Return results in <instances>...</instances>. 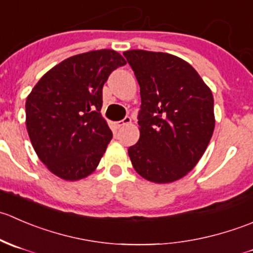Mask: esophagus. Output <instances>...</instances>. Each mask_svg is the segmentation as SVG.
Masks as SVG:
<instances>
[{"mask_svg":"<svg viewBox=\"0 0 253 253\" xmlns=\"http://www.w3.org/2000/svg\"><path fill=\"white\" fill-rule=\"evenodd\" d=\"M131 124H132V120H131V117L126 116V117H125L124 120H121V121H117V122H115V126H116L117 128H122V127H125V126H128V125H131Z\"/></svg>","mask_w":253,"mask_h":253,"instance_id":"1","label":"esophagus"}]
</instances>
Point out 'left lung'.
Listing matches in <instances>:
<instances>
[{
    "mask_svg": "<svg viewBox=\"0 0 253 253\" xmlns=\"http://www.w3.org/2000/svg\"><path fill=\"white\" fill-rule=\"evenodd\" d=\"M141 88L139 139L128 148L145 180L169 183L197 165L213 136L211 88L188 62L167 52L125 51Z\"/></svg>",
    "mask_w": 253,
    "mask_h": 253,
    "instance_id": "obj_1",
    "label": "left lung"
}]
</instances>
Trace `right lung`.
Segmentation results:
<instances>
[{
    "label": "right lung",
    "mask_w": 253,
    "mask_h": 253,
    "mask_svg": "<svg viewBox=\"0 0 253 253\" xmlns=\"http://www.w3.org/2000/svg\"><path fill=\"white\" fill-rule=\"evenodd\" d=\"M126 60L110 48L71 56L47 71L25 101L35 153L53 175L78 181L95 171L112 138L101 116L103 86Z\"/></svg>",
    "instance_id": "right-lung-1"
}]
</instances>
